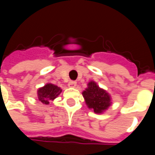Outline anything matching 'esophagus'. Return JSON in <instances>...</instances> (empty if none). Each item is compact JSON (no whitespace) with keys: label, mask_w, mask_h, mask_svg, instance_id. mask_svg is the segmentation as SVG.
Masks as SVG:
<instances>
[{"label":"esophagus","mask_w":155,"mask_h":155,"mask_svg":"<svg viewBox=\"0 0 155 155\" xmlns=\"http://www.w3.org/2000/svg\"><path fill=\"white\" fill-rule=\"evenodd\" d=\"M68 85H69V87H72L74 88L76 86V82L74 81H71L70 82H69V84H68Z\"/></svg>","instance_id":"obj_1"}]
</instances>
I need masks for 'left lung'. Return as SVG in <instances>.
Instances as JSON below:
<instances>
[{
    "mask_svg": "<svg viewBox=\"0 0 155 155\" xmlns=\"http://www.w3.org/2000/svg\"><path fill=\"white\" fill-rule=\"evenodd\" d=\"M85 103L95 113H102L110 105V97L107 92L98 86L94 81L88 84V88L82 93Z\"/></svg>",
    "mask_w": 155,
    "mask_h": 155,
    "instance_id": "1",
    "label": "left lung"
}]
</instances>
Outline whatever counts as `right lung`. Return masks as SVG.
Masks as SVG:
<instances>
[{
    "label": "right lung",
    "instance_id": "add662e5",
    "mask_svg": "<svg viewBox=\"0 0 155 155\" xmlns=\"http://www.w3.org/2000/svg\"><path fill=\"white\" fill-rule=\"evenodd\" d=\"M61 89L56 85L52 84H47L44 87L40 88L38 90V99L39 101L43 104H48L50 101H53L61 94Z\"/></svg>",
    "mask_w": 155,
    "mask_h": 155
}]
</instances>
